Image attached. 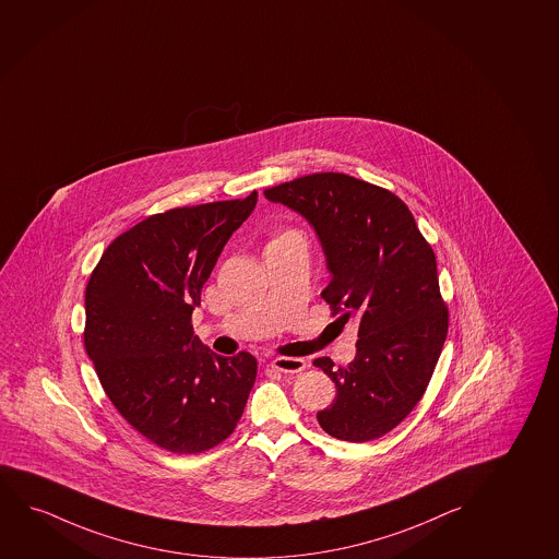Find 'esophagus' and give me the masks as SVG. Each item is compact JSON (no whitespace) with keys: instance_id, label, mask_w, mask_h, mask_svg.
I'll use <instances>...</instances> for the list:
<instances>
[{"instance_id":"34e87169","label":"esophagus","mask_w":559,"mask_h":559,"mask_svg":"<svg viewBox=\"0 0 559 559\" xmlns=\"http://www.w3.org/2000/svg\"><path fill=\"white\" fill-rule=\"evenodd\" d=\"M270 367L285 374H297L302 372L306 368V360L300 357H276V359L270 360Z\"/></svg>"}]
</instances>
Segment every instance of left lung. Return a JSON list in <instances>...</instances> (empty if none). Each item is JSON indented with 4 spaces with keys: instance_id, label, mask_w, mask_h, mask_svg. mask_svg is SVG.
Returning <instances> with one entry per match:
<instances>
[{
    "instance_id": "left-lung-1",
    "label": "left lung",
    "mask_w": 559,
    "mask_h": 559,
    "mask_svg": "<svg viewBox=\"0 0 559 559\" xmlns=\"http://www.w3.org/2000/svg\"><path fill=\"white\" fill-rule=\"evenodd\" d=\"M308 221L331 282L321 297L336 321L359 325L357 355L334 368L336 385L318 421L331 437L368 442L408 416L424 395L448 333L437 259L403 200L346 174H313L264 191Z\"/></svg>"
}]
</instances>
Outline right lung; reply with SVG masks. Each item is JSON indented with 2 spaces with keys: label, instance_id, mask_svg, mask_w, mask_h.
<instances>
[{
  "label": "right lung",
  "instance_id": "add662e5",
  "mask_svg": "<svg viewBox=\"0 0 559 559\" xmlns=\"http://www.w3.org/2000/svg\"><path fill=\"white\" fill-rule=\"evenodd\" d=\"M257 204L177 207L138 223L102 254L85 293V347L120 416L174 453L230 437L257 376L253 355L223 357L194 336L192 311L221 251Z\"/></svg>",
  "mask_w": 559,
  "mask_h": 559
}]
</instances>
